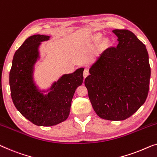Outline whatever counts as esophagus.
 Returning <instances> with one entry per match:
<instances>
[{
  "mask_svg": "<svg viewBox=\"0 0 157 157\" xmlns=\"http://www.w3.org/2000/svg\"><path fill=\"white\" fill-rule=\"evenodd\" d=\"M83 77H84V78H86V77H87L88 75H89V71H88V69H84V71H83Z\"/></svg>",
  "mask_w": 157,
  "mask_h": 157,
  "instance_id": "34e87169",
  "label": "esophagus"
}]
</instances>
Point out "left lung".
I'll list each match as a JSON object with an SVG mask.
<instances>
[{
	"mask_svg": "<svg viewBox=\"0 0 157 157\" xmlns=\"http://www.w3.org/2000/svg\"><path fill=\"white\" fill-rule=\"evenodd\" d=\"M117 47L105 49L84 83L95 112L108 120H126L146 101L151 69L145 45L128 29H114Z\"/></svg>",
	"mask_w": 157,
	"mask_h": 157,
	"instance_id": "1",
	"label": "left lung"
}]
</instances>
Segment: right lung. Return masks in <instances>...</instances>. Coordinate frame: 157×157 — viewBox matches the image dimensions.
Segmentation results:
<instances>
[{"label": "right lung", "mask_w": 157, "mask_h": 157, "mask_svg": "<svg viewBox=\"0 0 157 157\" xmlns=\"http://www.w3.org/2000/svg\"><path fill=\"white\" fill-rule=\"evenodd\" d=\"M49 38L35 35L25 41L15 52L9 76L11 98L15 108L38 126L55 125L67 119L75 90L83 80L84 69L80 68L73 74L63 75L53 84L47 95L38 91L32 76L33 65L38 57L40 42Z\"/></svg>", "instance_id": "right-lung-1"}]
</instances>
